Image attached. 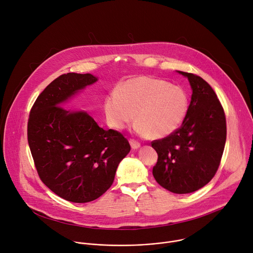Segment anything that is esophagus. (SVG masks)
<instances>
[{
  "mask_svg": "<svg viewBox=\"0 0 253 253\" xmlns=\"http://www.w3.org/2000/svg\"><path fill=\"white\" fill-rule=\"evenodd\" d=\"M129 143H130V145H131L132 149H134V150H136V149H138V148L140 147V143L137 142V141L134 140V139H130V140H129Z\"/></svg>",
  "mask_w": 253,
  "mask_h": 253,
  "instance_id": "1",
  "label": "esophagus"
}]
</instances>
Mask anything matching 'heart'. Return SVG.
Instances as JSON below:
<instances>
[{"mask_svg":"<svg viewBox=\"0 0 253 253\" xmlns=\"http://www.w3.org/2000/svg\"><path fill=\"white\" fill-rule=\"evenodd\" d=\"M188 108L189 99L181 87L145 76L125 81L104 101L109 126L121 130L136 113L134 131L155 139L169 136L181 126Z\"/></svg>","mask_w":253,"mask_h":253,"instance_id":"heart-1","label":"heart"}]
</instances>
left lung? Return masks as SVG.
<instances>
[{
  "mask_svg": "<svg viewBox=\"0 0 253 253\" xmlns=\"http://www.w3.org/2000/svg\"><path fill=\"white\" fill-rule=\"evenodd\" d=\"M192 89L187 115L171 135L152 141L158 154L153 167L157 183L170 192L186 194L205 186L217 171L226 141L223 108L201 77L178 71Z\"/></svg>",
  "mask_w": 253,
  "mask_h": 253,
  "instance_id": "left-lung-1",
  "label": "left lung"
}]
</instances>
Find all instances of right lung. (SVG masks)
Instances as JSON below:
<instances>
[{
  "instance_id": "add662e5",
  "label": "right lung",
  "mask_w": 253,
  "mask_h": 253,
  "mask_svg": "<svg viewBox=\"0 0 253 253\" xmlns=\"http://www.w3.org/2000/svg\"><path fill=\"white\" fill-rule=\"evenodd\" d=\"M91 74L67 73L51 82L35 101L28 121V143L43 183L61 198L86 203L109 189L128 140L104 130L84 111L62 104L95 83Z\"/></svg>"
}]
</instances>
